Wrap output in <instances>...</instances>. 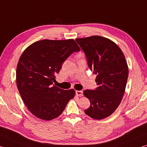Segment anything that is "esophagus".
I'll return each mask as SVG.
<instances>
[{
    "label": "esophagus",
    "mask_w": 147,
    "mask_h": 147,
    "mask_svg": "<svg viewBox=\"0 0 147 147\" xmlns=\"http://www.w3.org/2000/svg\"><path fill=\"white\" fill-rule=\"evenodd\" d=\"M76 94L78 95V96H82V95H83V92L82 90L76 91Z\"/></svg>",
    "instance_id": "esophagus-1"
}]
</instances>
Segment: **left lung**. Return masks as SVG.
Instances as JSON below:
<instances>
[{
	"label": "left lung",
	"mask_w": 147,
	"mask_h": 147,
	"mask_svg": "<svg viewBox=\"0 0 147 147\" xmlns=\"http://www.w3.org/2000/svg\"><path fill=\"white\" fill-rule=\"evenodd\" d=\"M83 50L88 65L94 74L97 87L84 91L90 107L84 113L95 120L108 117L122 101L128 77V67L124 53L116 44L100 36L76 38Z\"/></svg>",
	"instance_id": "left-lung-1"
}]
</instances>
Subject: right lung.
<instances>
[{
    "instance_id": "obj_1",
    "label": "right lung",
    "mask_w": 147,
    "mask_h": 147,
    "mask_svg": "<svg viewBox=\"0 0 147 147\" xmlns=\"http://www.w3.org/2000/svg\"><path fill=\"white\" fill-rule=\"evenodd\" d=\"M80 48L73 39L42 40L25 49L16 69V82L22 99L36 117L50 120L61 115L75 92L53 85L63 62Z\"/></svg>"
}]
</instances>
